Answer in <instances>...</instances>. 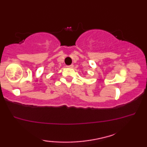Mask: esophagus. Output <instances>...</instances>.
<instances>
[{"label": "esophagus", "instance_id": "1", "mask_svg": "<svg viewBox=\"0 0 147 147\" xmlns=\"http://www.w3.org/2000/svg\"><path fill=\"white\" fill-rule=\"evenodd\" d=\"M66 67H69V68H72V67H74V65L71 64V65H66Z\"/></svg>", "mask_w": 147, "mask_h": 147}]
</instances>
